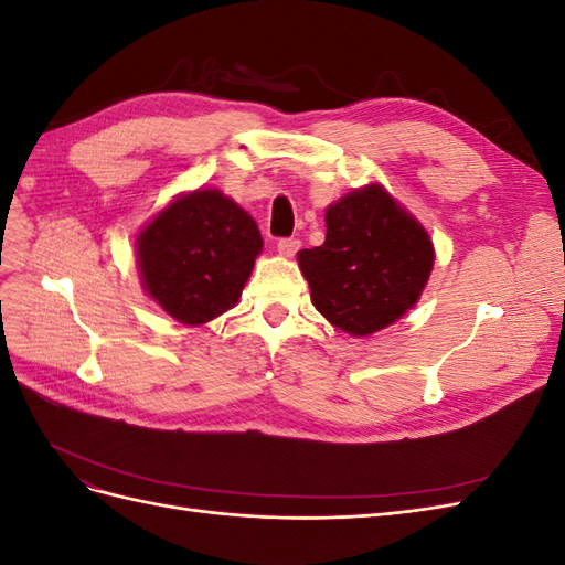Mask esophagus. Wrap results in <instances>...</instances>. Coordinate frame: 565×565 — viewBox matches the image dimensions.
Returning <instances> with one entry per match:
<instances>
[{"label":"esophagus","instance_id":"obj_1","mask_svg":"<svg viewBox=\"0 0 565 565\" xmlns=\"http://www.w3.org/2000/svg\"><path fill=\"white\" fill-rule=\"evenodd\" d=\"M299 247H301V243L297 241V237H282V241H278V252L282 254V256H295L297 252H299Z\"/></svg>","mask_w":565,"mask_h":565}]
</instances>
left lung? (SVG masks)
I'll list each match as a JSON object with an SVG mask.
<instances>
[{"mask_svg":"<svg viewBox=\"0 0 565 565\" xmlns=\"http://www.w3.org/2000/svg\"><path fill=\"white\" fill-rule=\"evenodd\" d=\"M324 226V243L297 254L316 309L351 337L398 322L419 301L434 270L429 231L382 183L332 202Z\"/></svg>","mask_w":565,"mask_h":565,"instance_id":"1","label":"left lung"}]
</instances>
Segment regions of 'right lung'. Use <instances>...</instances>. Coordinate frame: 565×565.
Listing matches in <instances>:
<instances>
[{
  "instance_id": "1",
  "label": "right lung",
  "mask_w": 565,
  "mask_h": 565,
  "mask_svg": "<svg viewBox=\"0 0 565 565\" xmlns=\"http://www.w3.org/2000/svg\"><path fill=\"white\" fill-rule=\"evenodd\" d=\"M262 249L249 212L216 188H195L136 235V268L146 295L169 318L198 328L241 301Z\"/></svg>"
}]
</instances>
